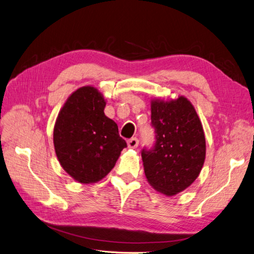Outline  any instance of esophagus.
I'll return each mask as SVG.
<instances>
[{
    "instance_id": "esophagus-1",
    "label": "esophagus",
    "mask_w": 254,
    "mask_h": 254,
    "mask_svg": "<svg viewBox=\"0 0 254 254\" xmlns=\"http://www.w3.org/2000/svg\"><path fill=\"white\" fill-rule=\"evenodd\" d=\"M138 142H139V140L136 138V137H133V138H131V139H128L127 140V147L128 148H133V149H135V148H137V146H138Z\"/></svg>"
}]
</instances>
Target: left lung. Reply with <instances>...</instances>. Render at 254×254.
<instances>
[{
    "instance_id": "1",
    "label": "left lung",
    "mask_w": 254,
    "mask_h": 254,
    "mask_svg": "<svg viewBox=\"0 0 254 254\" xmlns=\"http://www.w3.org/2000/svg\"><path fill=\"white\" fill-rule=\"evenodd\" d=\"M151 126L154 145L141 150L145 175L153 189L171 196L198 177L206 155L204 129L185 96L166 102L153 100Z\"/></svg>"
}]
</instances>
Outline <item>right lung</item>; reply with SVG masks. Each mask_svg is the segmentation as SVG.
Listing matches in <instances>:
<instances>
[{
	"label": "right lung",
	"instance_id": "add662e5",
	"mask_svg": "<svg viewBox=\"0 0 254 254\" xmlns=\"http://www.w3.org/2000/svg\"><path fill=\"white\" fill-rule=\"evenodd\" d=\"M106 102L94 87H82L65 102L54 128L63 170L80 184H94L113 170L127 142L104 114Z\"/></svg>",
	"mask_w": 254,
	"mask_h": 254
}]
</instances>
